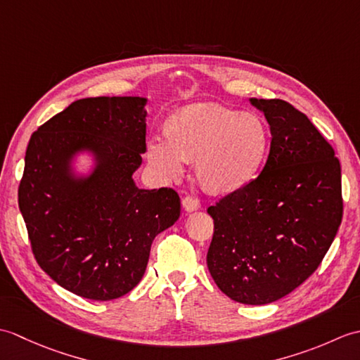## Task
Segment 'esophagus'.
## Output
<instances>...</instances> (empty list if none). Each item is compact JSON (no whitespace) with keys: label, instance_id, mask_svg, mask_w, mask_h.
Here are the masks:
<instances>
[{"label":"esophagus","instance_id":"esophagus-1","mask_svg":"<svg viewBox=\"0 0 360 360\" xmlns=\"http://www.w3.org/2000/svg\"><path fill=\"white\" fill-rule=\"evenodd\" d=\"M182 205H184V209L187 212H192V210H196L198 207H200V201H198V198H195L192 195H187L182 198Z\"/></svg>","mask_w":360,"mask_h":360}]
</instances>
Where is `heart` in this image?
Masks as SVG:
<instances>
[{
  "label": "heart",
  "mask_w": 360,
  "mask_h": 360,
  "mask_svg": "<svg viewBox=\"0 0 360 360\" xmlns=\"http://www.w3.org/2000/svg\"><path fill=\"white\" fill-rule=\"evenodd\" d=\"M167 131L148 142L153 167L164 176H176L184 159L198 160V178L212 192L246 184L269 150V133L262 120L217 103H196L181 110L168 120Z\"/></svg>",
  "instance_id": "heart-1"
}]
</instances>
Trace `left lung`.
I'll return each instance as SVG.
<instances>
[{"instance_id": "1", "label": "left lung", "mask_w": 360, "mask_h": 360, "mask_svg": "<svg viewBox=\"0 0 360 360\" xmlns=\"http://www.w3.org/2000/svg\"><path fill=\"white\" fill-rule=\"evenodd\" d=\"M271 127V150L255 179L207 209V266L218 288L244 304L292 292L322 263L343 217L334 148L302 111L280 98H250Z\"/></svg>"}]
</instances>
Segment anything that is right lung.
I'll list each match as a JSON object with an SVG mask.
<instances>
[{"label": "right lung", "mask_w": 360, "mask_h": 360, "mask_svg": "<svg viewBox=\"0 0 360 360\" xmlns=\"http://www.w3.org/2000/svg\"><path fill=\"white\" fill-rule=\"evenodd\" d=\"M147 98H80L30 136L18 205L38 266L70 292L112 300L141 281L155 236L181 213L176 190H141ZM93 149L86 181L67 176L74 150Z\"/></svg>", "instance_id": "add662e5"}]
</instances>
